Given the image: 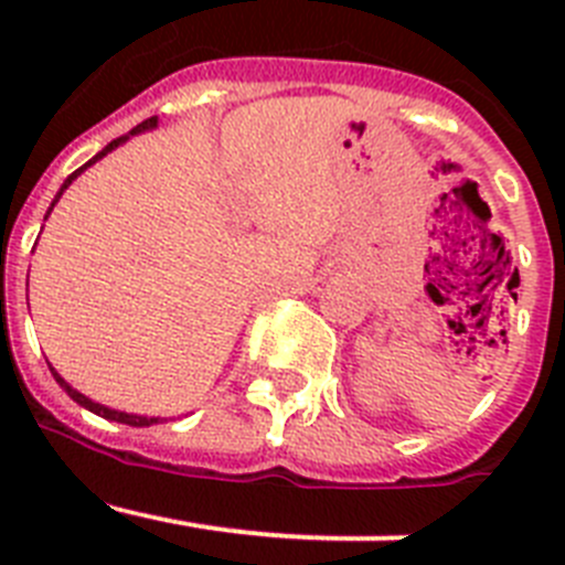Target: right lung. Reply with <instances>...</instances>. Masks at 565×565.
<instances>
[{"instance_id": "right-lung-1", "label": "right lung", "mask_w": 565, "mask_h": 565, "mask_svg": "<svg viewBox=\"0 0 565 565\" xmlns=\"http://www.w3.org/2000/svg\"><path fill=\"white\" fill-rule=\"evenodd\" d=\"M154 124H158V118H154V115H152V118H147V121H143V124H138V127H135V129H132V132H129V135H135V132H143V129L154 127ZM129 135H121V138H115V141H109V143H107V147H104V149H102V152H98V154H96V158H93V161H87V163H84V167H82V169H76V172L70 174L67 181H64L62 192H64V189H67V186H70V183H73V178H76V174H82V172H84V169H87V167H89V163H96V161H98V158H104V154H107V152H109V149H115V147H118V143H121V141H127ZM62 192H58V194H56V201H58V198H62ZM56 201H53V206H56ZM53 206H50V209H53ZM47 214H50V212H47ZM50 373H53V376H56V382H58V384H62L64 391H67V393H70V398H73V402H78V404H82V407H87V411L98 413V416L109 418V422H121V424H129V427H149V424H158V418H147V416H129V413H118V411H109V407H104V404H96V402H89V398H87V396H82V393H78V391H73V387H70V384H67V382H64V379H62V376H58V373H56V371H53V367H50Z\"/></svg>"}]
</instances>
